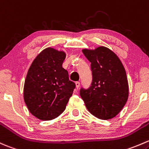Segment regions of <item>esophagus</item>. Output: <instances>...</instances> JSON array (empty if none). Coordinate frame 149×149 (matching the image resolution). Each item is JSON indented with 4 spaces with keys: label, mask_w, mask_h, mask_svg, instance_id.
Masks as SVG:
<instances>
[{
    "label": "esophagus",
    "mask_w": 149,
    "mask_h": 149,
    "mask_svg": "<svg viewBox=\"0 0 149 149\" xmlns=\"http://www.w3.org/2000/svg\"><path fill=\"white\" fill-rule=\"evenodd\" d=\"M76 88H79L80 87V82H79V81L76 82Z\"/></svg>",
    "instance_id": "esophagus-1"
}]
</instances>
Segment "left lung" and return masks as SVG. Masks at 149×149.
<instances>
[{"label":"left lung","instance_id":"8db88e82","mask_svg":"<svg viewBox=\"0 0 149 149\" xmlns=\"http://www.w3.org/2000/svg\"><path fill=\"white\" fill-rule=\"evenodd\" d=\"M82 51L91 62L92 82L88 88H81L80 95L92 115L99 119H111L122 110L128 100L124 67L118 56L106 47Z\"/></svg>","mask_w":149,"mask_h":149}]
</instances>
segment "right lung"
Returning a JSON list of instances; mask_svg holds the SVG:
<instances>
[{
  "mask_svg": "<svg viewBox=\"0 0 149 149\" xmlns=\"http://www.w3.org/2000/svg\"><path fill=\"white\" fill-rule=\"evenodd\" d=\"M65 54L47 48L34 59L23 89L24 101L32 115L49 120L64 111L76 84L62 67Z\"/></svg>",
  "mask_w": 149,
  "mask_h": 149,
  "instance_id": "add662e5",
  "label": "right lung"
}]
</instances>
